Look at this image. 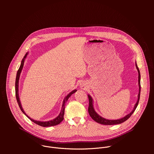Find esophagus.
I'll return each instance as SVG.
<instances>
[{
  "instance_id": "esophagus-1",
  "label": "esophagus",
  "mask_w": 154,
  "mask_h": 154,
  "mask_svg": "<svg viewBox=\"0 0 154 154\" xmlns=\"http://www.w3.org/2000/svg\"><path fill=\"white\" fill-rule=\"evenodd\" d=\"M81 87H82V89H83V90H85V86L84 85H82Z\"/></svg>"
}]
</instances>
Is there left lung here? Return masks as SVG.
Wrapping results in <instances>:
<instances>
[{
  "mask_svg": "<svg viewBox=\"0 0 154 154\" xmlns=\"http://www.w3.org/2000/svg\"><path fill=\"white\" fill-rule=\"evenodd\" d=\"M136 68L137 69L138 71V86H139V93H138V100L134 106V109H132L130 113H129L128 115H127L126 116H125L124 117L119 119H116V120H109V119H106L102 116H100L99 114H97L96 113V112L95 111V109L94 108V105H93V99L92 98V97L90 95L88 94V99H89V106H88V113L90 116H91V118L96 122H97V123L103 124V125H116V124H121L124 122H125L126 120H127L130 116L131 115L134 113V112H135V109L137 108L138 102H139V100H140V91H141V84H140V80H141V75H140V70L138 69V67L137 66V64L136 63Z\"/></svg>",
  "mask_w": 154,
  "mask_h": 154,
  "instance_id": "obj_1",
  "label": "left lung"
}]
</instances>
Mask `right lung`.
Listing matches in <instances>:
<instances>
[{
  "label": "right lung",
  "instance_id": "right-lung-1",
  "mask_svg": "<svg viewBox=\"0 0 154 154\" xmlns=\"http://www.w3.org/2000/svg\"><path fill=\"white\" fill-rule=\"evenodd\" d=\"M29 54V52H27L26 54L25 55V56L24 57L23 59L22 60L20 67L17 72V74H16V82H15V92H16V100L18 103V105L20 109V110L23 112V113L30 119L31 120L32 122H33L34 123L42 126V127H51V126H54L56 125L59 124L64 119V106H65V103H66L67 100H68V99L70 97V96L75 93L77 90H74L73 91H72L71 92H70L66 96L63 101V104H62V107H61V112L60 113V114L58 115V116H57L55 119H52V120H50V121H36V120H34L33 119H32L30 117H29L24 112V109L22 107L21 105V103L20 101V99H19V77H20V73L22 72V70H23V66H24V61L26 58H27V55Z\"/></svg>",
  "mask_w": 154,
  "mask_h": 154
}]
</instances>
